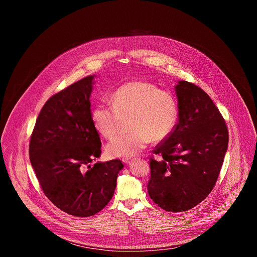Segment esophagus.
Segmentation results:
<instances>
[{
    "label": "esophagus",
    "instance_id": "obj_1",
    "mask_svg": "<svg viewBox=\"0 0 257 257\" xmlns=\"http://www.w3.org/2000/svg\"><path fill=\"white\" fill-rule=\"evenodd\" d=\"M130 161H131V159H129V158H124V159H122V162L125 163V164L130 163Z\"/></svg>",
    "mask_w": 257,
    "mask_h": 257
}]
</instances>
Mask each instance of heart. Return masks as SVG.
Segmentation results:
<instances>
[{
	"instance_id": "b5f03b06",
	"label": "heart",
	"mask_w": 257,
	"mask_h": 257,
	"mask_svg": "<svg viewBox=\"0 0 257 257\" xmlns=\"http://www.w3.org/2000/svg\"><path fill=\"white\" fill-rule=\"evenodd\" d=\"M111 103H98L91 113L94 128L104 138L119 131L123 119H129V133L121 134L106 145L113 158H131L152 140L166 139L177 123L175 98L154 84L132 81L120 86L111 96Z\"/></svg>"
}]
</instances>
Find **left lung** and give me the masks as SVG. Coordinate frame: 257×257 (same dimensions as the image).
<instances>
[{"label": "left lung", "instance_id": "1", "mask_svg": "<svg viewBox=\"0 0 257 257\" xmlns=\"http://www.w3.org/2000/svg\"><path fill=\"white\" fill-rule=\"evenodd\" d=\"M178 123L151 159V198L167 211L180 212L200 203L212 190L228 149L224 118L200 87L181 80L175 85Z\"/></svg>", "mask_w": 257, "mask_h": 257}]
</instances>
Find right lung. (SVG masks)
<instances>
[{
	"instance_id": "obj_1",
	"label": "right lung",
	"mask_w": 257,
	"mask_h": 257,
	"mask_svg": "<svg viewBox=\"0 0 257 257\" xmlns=\"http://www.w3.org/2000/svg\"><path fill=\"white\" fill-rule=\"evenodd\" d=\"M89 75L53 95L43 106L30 138L29 159L46 196L61 210L90 216L112 199L120 160L90 163L101 142L91 119Z\"/></svg>"
}]
</instances>
